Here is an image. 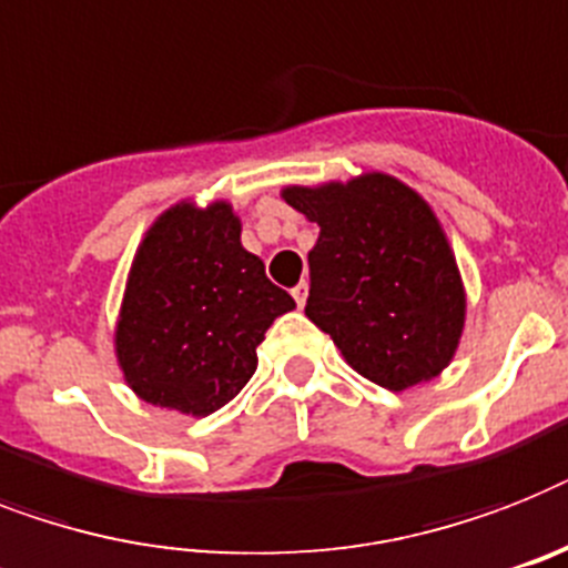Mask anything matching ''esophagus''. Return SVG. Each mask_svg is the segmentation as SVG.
I'll use <instances>...</instances> for the list:
<instances>
[{
    "mask_svg": "<svg viewBox=\"0 0 568 568\" xmlns=\"http://www.w3.org/2000/svg\"><path fill=\"white\" fill-rule=\"evenodd\" d=\"M293 298L298 307H304V302H307V281H302V284H295L293 287Z\"/></svg>",
    "mask_w": 568,
    "mask_h": 568,
    "instance_id": "34e87169",
    "label": "esophagus"
}]
</instances>
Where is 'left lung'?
<instances>
[{
	"label": "left lung",
	"instance_id": "obj_1",
	"mask_svg": "<svg viewBox=\"0 0 568 568\" xmlns=\"http://www.w3.org/2000/svg\"><path fill=\"white\" fill-rule=\"evenodd\" d=\"M281 200L318 223L304 313L345 363L388 392L438 377L462 342L467 293L433 205L383 171L284 185Z\"/></svg>",
	"mask_w": 568,
	"mask_h": 568
}]
</instances>
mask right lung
I'll list each match as a JSON object with an SVG mask.
<instances>
[{
    "instance_id": "add662e5",
    "label": "right lung",
    "mask_w": 568,
    "mask_h": 568,
    "mask_svg": "<svg viewBox=\"0 0 568 568\" xmlns=\"http://www.w3.org/2000/svg\"><path fill=\"white\" fill-rule=\"evenodd\" d=\"M295 307L243 250L229 200H180L144 232L115 322V359L144 403L205 418L257 368L266 327Z\"/></svg>"
}]
</instances>
